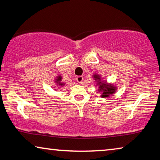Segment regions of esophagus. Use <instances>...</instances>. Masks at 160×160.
Here are the masks:
<instances>
[{"instance_id":"obj_1","label":"esophagus","mask_w":160,"mask_h":160,"mask_svg":"<svg viewBox=\"0 0 160 160\" xmlns=\"http://www.w3.org/2000/svg\"><path fill=\"white\" fill-rule=\"evenodd\" d=\"M83 77H82V76H79V77H77V81L78 83H82L83 82Z\"/></svg>"}]
</instances>
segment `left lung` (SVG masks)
<instances>
[{
	"label": "left lung",
	"instance_id": "8db88e82",
	"mask_svg": "<svg viewBox=\"0 0 160 160\" xmlns=\"http://www.w3.org/2000/svg\"><path fill=\"white\" fill-rule=\"evenodd\" d=\"M93 78L96 81V86L98 87V92L102 93L100 97L102 98H107L110 95L114 94L117 89L116 86L112 83H109L107 81L102 79V77L97 73L93 75Z\"/></svg>",
	"mask_w": 160,
	"mask_h": 160
}]
</instances>
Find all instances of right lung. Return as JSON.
Returning <instances> with one entry per match:
<instances>
[{
	"label": "right lung",
	"mask_w": 160,
	"mask_h": 160,
	"mask_svg": "<svg viewBox=\"0 0 160 160\" xmlns=\"http://www.w3.org/2000/svg\"><path fill=\"white\" fill-rule=\"evenodd\" d=\"M61 81H62V77H61V75H58L57 77H56V78H55L54 82L56 83V85H57L58 87H63V86L65 85V83L61 82Z\"/></svg>",
	"instance_id": "right-lung-1"
}]
</instances>
